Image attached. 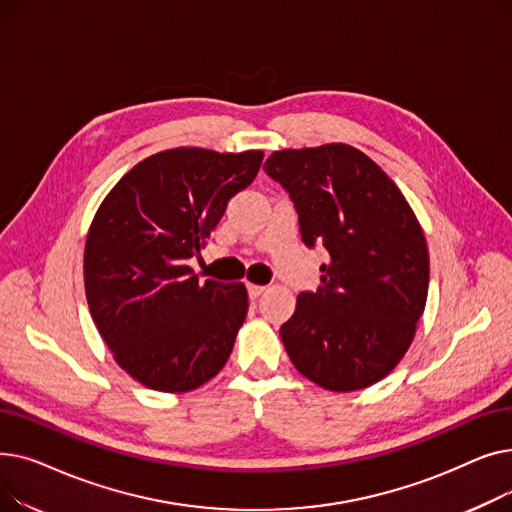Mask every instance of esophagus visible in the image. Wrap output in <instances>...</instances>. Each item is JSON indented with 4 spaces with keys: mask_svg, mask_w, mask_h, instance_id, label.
I'll return each instance as SVG.
<instances>
[{
    "mask_svg": "<svg viewBox=\"0 0 512 512\" xmlns=\"http://www.w3.org/2000/svg\"><path fill=\"white\" fill-rule=\"evenodd\" d=\"M247 292H249V299H259L261 294L265 292V286H261V284H247Z\"/></svg>",
    "mask_w": 512,
    "mask_h": 512,
    "instance_id": "1",
    "label": "esophagus"
}]
</instances>
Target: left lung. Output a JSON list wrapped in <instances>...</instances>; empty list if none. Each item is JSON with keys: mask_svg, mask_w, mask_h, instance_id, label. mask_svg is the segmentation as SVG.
I'll list each match as a JSON object with an SVG mask.
<instances>
[{"mask_svg": "<svg viewBox=\"0 0 512 512\" xmlns=\"http://www.w3.org/2000/svg\"><path fill=\"white\" fill-rule=\"evenodd\" d=\"M265 174L299 213L305 247H324L317 290H303L280 328L305 378L332 392L367 388L413 342L429 286L423 230L386 172L355 147L284 149Z\"/></svg>", "mask_w": 512, "mask_h": 512, "instance_id": "obj_1", "label": "left lung"}]
</instances>
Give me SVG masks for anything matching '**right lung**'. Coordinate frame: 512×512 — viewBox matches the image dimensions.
Listing matches in <instances>:
<instances>
[{"label": "right lung", "mask_w": 512, "mask_h": 512, "mask_svg": "<svg viewBox=\"0 0 512 512\" xmlns=\"http://www.w3.org/2000/svg\"><path fill=\"white\" fill-rule=\"evenodd\" d=\"M261 159L263 151H161L101 203L85 247L87 303L118 365L143 386L188 392L226 365L247 317V288L201 282L188 259L201 255Z\"/></svg>", "instance_id": "right-lung-1"}]
</instances>
